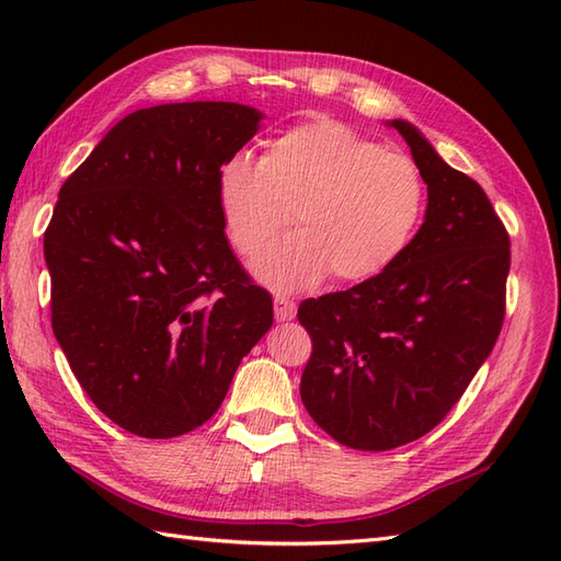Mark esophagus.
<instances>
[{"label":"esophagus","instance_id":"1","mask_svg":"<svg viewBox=\"0 0 561 561\" xmlns=\"http://www.w3.org/2000/svg\"><path fill=\"white\" fill-rule=\"evenodd\" d=\"M296 316V304L289 296L277 294L274 296V318L277 320H291Z\"/></svg>","mask_w":561,"mask_h":561}]
</instances>
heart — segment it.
<instances>
[{"mask_svg":"<svg viewBox=\"0 0 561 561\" xmlns=\"http://www.w3.org/2000/svg\"><path fill=\"white\" fill-rule=\"evenodd\" d=\"M424 181L400 151L337 121L296 125L267 141L260 161L238 153L219 175L226 233L257 257L291 219L301 231L257 262L274 289H304L332 272L364 282L386 272L416 233Z\"/></svg>","mask_w":561,"mask_h":561,"instance_id":"b5f03b06","label":"heart"}]
</instances>
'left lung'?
I'll return each instance as SVG.
<instances>
[{"label":"left lung","instance_id":"1","mask_svg":"<svg viewBox=\"0 0 561 561\" xmlns=\"http://www.w3.org/2000/svg\"><path fill=\"white\" fill-rule=\"evenodd\" d=\"M428 205L392 265L299 306L313 350L301 400L342 446L390 450L432 432L490 356L506 313L511 241L484 190L392 121Z\"/></svg>","mask_w":561,"mask_h":561}]
</instances>
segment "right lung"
<instances>
[{"label": "right lung", "instance_id": "obj_1", "mask_svg": "<svg viewBox=\"0 0 561 561\" xmlns=\"http://www.w3.org/2000/svg\"><path fill=\"white\" fill-rule=\"evenodd\" d=\"M260 117L226 101L135 111L59 187L43 241L53 332L129 434L205 424L272 325V296L236 260L219 207L221 165Z\"/></svg>", "mask_w": 561, "mask_h": 561}]
</instances>
